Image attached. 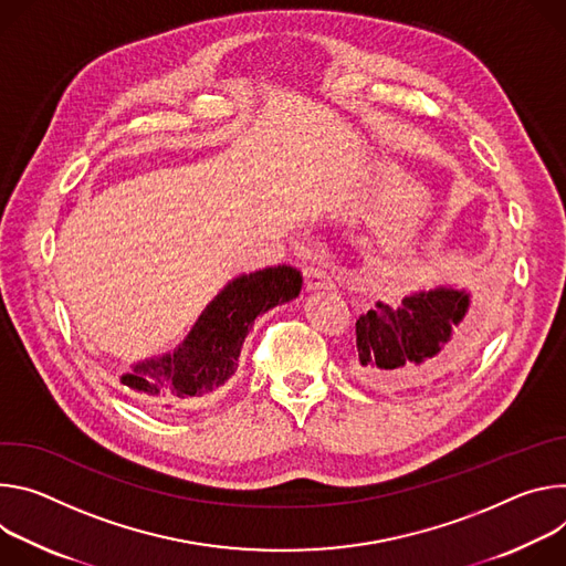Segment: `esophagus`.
<instances>
[{
	"label": "esophagus",
	"mask_w": 566,
	"mask_h": 566,
	"mask_svg": "<svg viewBox=\"0 0 566 566\" xmlns=\"http://www.w3.org/2000/svg\"><path fill=\"white\" fill-rule=\"evenodd\" d=\"M303 287H305V292L333 290V279L322 268L310 265V268L303 270Z\"/></svg>",
	"instance_id": "esophagus-1"
}]
</instances>
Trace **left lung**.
Instances as JSON below:
<instances>
[{
	"instance_id": "left-lung-1",
	"label": "left lung",
	"mask_w": 566,
	"mask_h": 566,
	"mask_svg": "<svg viewBox=\"0 0 566 566\" xmlns=\"http://www.w3.org/2000/svg\"><path fill=\"white\" fill-rule=\"evenodd\" d=\"M470 305L472 294L448 283L378 301L355 324V378L385 394L433 382L470 337Z\"/></svg>"
}]
</instances>
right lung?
Masks as SVG:
<instances>
[{
    "mask_svg": "<svg viewBox=\"0 0 566 566\" xmlns=\"http://www.w3.org/2000/svg\"><path fill=\"white\" fill-rule=\"evenodd\" d=\"M303 276L274 265L229 281L172 353L148 357L120 375V385L155 413L205 405L238 368L249 328L263 312L298 296Z\"/></svg>",
    "mask_w": 566,
    "mask_h": 566,
    "instance_id": "right-lung-1",
    "label": "right lung"
}]
</instances>
